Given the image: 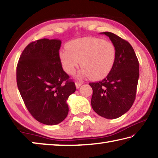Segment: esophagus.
Instances as JSON below:
<instances>
[{"mask_svg":"<svg viewBox=\"0 0 158 158\" xmlns=\"http://www.w3.org/2000/svg\"><path fill=\"white\" fill-rule=\"evenodd\" d=\"M82 84H83V81H75V85H76L77 89H79V88L81 86Z\"/></svg>","mask_w":158,"mask_h":158,"instance_id":"1","label":"esophagus"}]
</instances>
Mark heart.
Segmentation results:
<instances>
[{"mask_svg": "<svg viewBox=\"0 0 158 158\" xmlns=\"http://www.w3.org/2000/svg\"><path fill=\"white\" fill-rule=\"evenodd\" d=\"M61 49L59 58L63 68L73 74L81 61L82 68L77 77H90L93 80L105 78L110 73L116 62V49L111 42L98 37H87L74 40Z\"/></svg>", "mask_w": 158, "mask_h": 158, "instance_id": "heart-1", "label": "heart"}]
</instances>
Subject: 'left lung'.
Returning <instances> with one entry per match:
<instances>
[{"label":"left lung","instance_id":"left-lung-1","mask_svg":"<svg viewBox=\"0 0 158 158\" xmlns=\"http://www.w3.org/2000/svg\"><path fill=\"white\" fill-rule=\"evenodd\" d=\"M116 49L114 65L105 79L90 83L93 89L91 106L100 116L117 118L132 106L139 77V65L129 42L110 32H104Z\"/></svg>","mask_w":158,"mask_h":158}]
</instances>
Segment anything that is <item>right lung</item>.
I'll return each instance as SVG.
<instances>
[{"instance_id":"obj_1","label":"right lung","mask_w":158,"mask_h":158,"mask_svg":"<svg viewBox=\"0 0 158 158\" xmlns=\"http://www.w3.org/2000/svg\"><path fill=\"white\" fill-rule=\"evenodd\" d=\"M60 40H38L23 51L17 67V83L26 108L37 121L57 125L68 116L67 100L76 86L63 70Z\"/></svg>"}]
</instances>
